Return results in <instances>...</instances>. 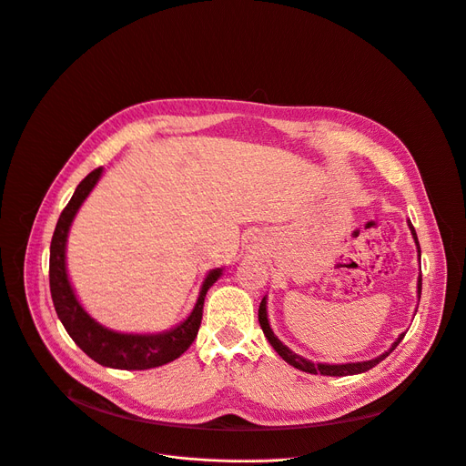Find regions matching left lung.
I'll return each instance as SVG.
<instances>
[{
    "mask_svg": "<svg viewBox=\"0 0 466 466\" xmlns=\"http://www.w3.org/2000/svg\"><path fill=\"white\" fill-rule=\"evenodd\" d=\"M408 226H410V231H412V235H414L416 244H418V254L421 256L416 229L412 228V224H410V222H408ZM418 297H421V277L418 279ZM258 318H259V325H261V329H263V333H265L267 340L270 342V346H272V348L277 350V353L280 355V358H282L286 363H289L291 367H295V369H299V370H303V372H310V374H323V376H350V374L367 372V370H370L372 367H376L380 361H384V360L388 358V355H390V353L399 346V342L404 339V333H402V335L393 342V346H391L386 353H381L380 358L370 360V361H361V363H346V365H323V363H312V361H309V360H305V358H300V355L293 353L288 346H284V344L275 337V333H272L270 325H268V319H267V299H265V297L261 299V305H259V310H258Z\"/></svg>",
    "mask_w": 466,
    "mask_h": 466,
    "instance_id": "obj_1",
    "label": "left lung"
}]
</instances>
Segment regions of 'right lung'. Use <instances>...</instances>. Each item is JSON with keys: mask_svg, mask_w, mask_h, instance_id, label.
<instances>
[{"mask_svg": "<svg viewBox=\"0 0 466 466\" xmlns=\"http://www.w3.org/2000/svg\"><path fill=\"white\" fill-rule=\"evenodd\" d=\"M101 167L94 169L85 180H82L67 207L62 210L56 229H54L50 242V265H48V279H50V295L54 309L60 321L64 323L66 331L75 340V344L85 351L88 358L96 363L111 369L122 370H147L154 367H161L166 363L175 361L177 358L191 346L196 340L199 325L203 319V305L208 288L220 279L222 268H214L208 272V277L203 282L198 303L187 316L175 329L161 333V335H124L115 333L106 327L94 321L85 309L78 305V300L73 293V288L67 279L66 270V242L67 231L73 222V218L88 198L92 187L101 177Z\"/></svg>", "mask_w": 466, "mask_h": 466, "instance_id": "add662e5", "label": "right lung"}]
</instances>
